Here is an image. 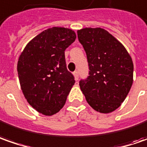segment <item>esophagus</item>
Returning <instances> with one entry per match:
<instances>
[{"label": "esophagus", "instance_id": "obj_1", "mask_svg": "<svg viewBox=\"0 0 147 147\" xmlns=\"http://www.w3.org/2000/svg\"><path fill=\"white\" fill-rule=\"evenodd\" d=\"M73 74H74V76H75V80H78V79H79L78 71H75Z\"/></svg>", "mask_w": 147, "mask_h": 147}]
</instances>
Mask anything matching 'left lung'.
<instances>
[{"label": "left lung", "instance_id": "1", "mask_svg": "<svg viewBox=\"0 0 147 147\" xmlns=\"http://www.w3.org/2000/svg\"><path fill=\"white\" fill-rule=\"evenodd\" d=\"M89 64V76L80 87L89 106L101 113L119 107L133 84L134 63L124 46L102 28L77 31Z\"/></svg>", "mask_w": 147, "mask_h": 147}]
</instances>
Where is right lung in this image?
I'll return each instance as SVG.
<instances>
[{
    "mask_svg": "<svg viewBox=\"0 0 147 147\" xmlns=\"http://www.w3.org/2000/svg\"><path fill=\"white\" fill-rule=\"evenodd\" d=\"M76 38L68 28H49L34 37L19 56L17 70L24 97L45 115H53L63 107L75 84L67 69L65 50Z\"/></svg>",
    "mask_w": 147,
    "mask_h": 147,
    "instance_id": "1",
    "label": "right lung"
}]
</instances>
